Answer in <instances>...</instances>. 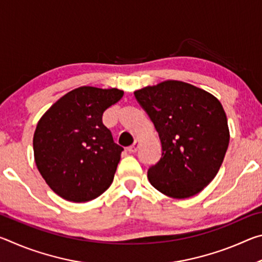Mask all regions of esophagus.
Masks as SVG:
<instances>
[{
	"label": "esophagus",
	"instance_id": "1",
	"mask_svg": "<svg viewBox=\"0 0 262 262\" xmlns=\"http://www.w3.org/2000/svg\"><path fill=\"white\" fill-rule=\"evenodd\" d=\"M139 147H140V141L136 140L134 143H133L129 148H128V151L134 154V152L137 151V149H139Z\"/></svg>",
	"mask_w": 262,
	"mask_h": 262
}]
</instances>
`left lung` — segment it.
I'll use <instances>...</instances> for the list:
<instances>
[{"instance_id":"1","label":"left lung","mask_w":262,"mask_h":262,"mask_svg":"<svg viewBox=\"0 0 262 262\" xmlns=\"http://www.w3.org/2000/svg\"><path fill=\"white\" fill-rule=\"evenodd\" d=\"M158 132L162 157L148 179L173 199L200 193L223 163L230 141L220 100L192 84L167 79L134 92Z\"/></svg>"}]
</instances>
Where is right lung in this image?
<instances>
[{
    "label": "right lung",
    "mask_w": 262,
    "mask_h": 262,
    "mask_svg": "<svg viewBox=\"0 0 262 262\" xmlns=\"http://www.w3.org/2000/svg\"><path fill=\"white\" fill-rule=\"evenodd\" d=\"M122 96L117 88L79 86L55 101L38 121L35 165L64 200H94L112 184L123 148L114 143L103 113Z\"/></svg>",
    "instance_id": "1"
}]
</instances>
